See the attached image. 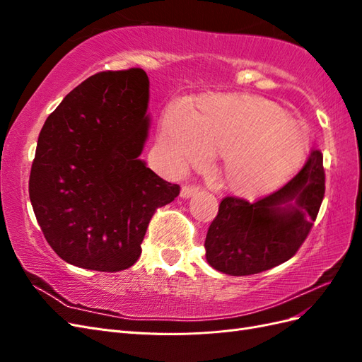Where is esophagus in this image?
I'll list each match as a JSON object with an SVG mask.
<instances>
[{"mask_svg": "<svg viewBox=\"0 0 362 362\" xmlns=\"http://www.w3.org/2000/svg\"><path fill=\"white\" fill-rule=\"evenodd\" d=\"M199 190H201V189L196 187V185H184V187L181 189V198L189 199V198H192V196L198 194Z\"/></svg>", "mask_w": 362, "mask_h": 362, "instance_id": "1", "label": "esophagus"}]
</instances>
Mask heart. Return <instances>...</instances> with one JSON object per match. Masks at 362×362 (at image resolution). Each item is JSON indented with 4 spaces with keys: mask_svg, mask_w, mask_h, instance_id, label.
Returning <instances> with one entry per match:
<instances>
[{
    "mask_svg": "<svg viewBox=\"0 0 362 362\" xmlns=\"http://www.w3.org/2000/svg\"><path fill=\"white\" fill-rule=\"evenodd\" d=\"M160 145L177 169L221 154L218 172L226 187L254 196L276 187L299 168L308 137L296 120L264 98L206 93L194 98L190 112L180 103L168 105Z\"/></svg>",
    "mask_w": 362,
    "mask_h": 362,
    "instance_id": "heart-1",
    "label": "heart"
}]
</instances>
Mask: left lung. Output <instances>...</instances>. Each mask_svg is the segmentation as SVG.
Segmentation results:
<instances>
[{"instance_id": "obj_1", "label": "left lung", "mask_w": 362, "mask_h": 362, "mask_svg": "<svg viewBox=\"0 0 362 362\" xmlns=\"http://www.w3.org/2000/svg\"><path fill=\"white\" fill-rule=\"evenodd\" d=\"M325 196L323 156L313 149L300 172L255 202L226 196L208 228L206 261L231 276H246L288 261L299 250Z\"/></svg>"}]
</instances>
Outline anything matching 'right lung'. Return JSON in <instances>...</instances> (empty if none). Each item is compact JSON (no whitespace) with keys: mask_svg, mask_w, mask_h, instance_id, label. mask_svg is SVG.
Wrapping results in <instances>:
<instances>
[{"mask_svg":"<svg viewBox=\"0 0 362 362\" xmlns=\"http://www.w3.org/2000/svg\"><path fill=\"white\" fill-rule=\"evenodd\" d=\"M148 101L144 69L100 72L64 96L40 131L30 201L47 242L72 266L131 267L157 208L180 194L139 158Z\"/></svg>","mask_w":362,"mask_h":362,"instance_id":"1","label":"right lung"}]
</instances>
